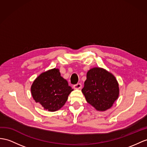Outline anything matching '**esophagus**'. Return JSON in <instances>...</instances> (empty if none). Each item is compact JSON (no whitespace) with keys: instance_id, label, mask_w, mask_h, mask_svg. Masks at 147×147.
Wrapping results in <instances>:
<instances>
[{"instance_id":"esophagus-1","label":"esophagus","mask_w":147,"mask_h":147,"mask_svg":"<svg viewBox=\"0 0 147 147\" xmlns=\"http://www.w3.org/2000/svg\"><path fill=\"white\" fill-rule=\"evenodd\" d=\"M74 89H80L82 88V84H77L76 85H74Z\"/></svg>"}]
</instances>
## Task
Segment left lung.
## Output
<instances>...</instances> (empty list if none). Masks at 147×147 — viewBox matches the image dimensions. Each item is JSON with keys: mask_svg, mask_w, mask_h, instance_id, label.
<instances>
[{"mask_svg": "<svg viewBox=\"0 0 147 147\" xmlns=\"http://www.w3.org/2000/svg\"><path fill=\"white\" fill-rule=\"evenodd\" d=\"M119 85L113 75L100 67H94L87 73L82 92L86 100L98 111L110 109L119 98Z\"/></svg>", "mask_w": 147, "mask_h": 147, "instance_id": "1", "label": "left lung"}]
</instances>
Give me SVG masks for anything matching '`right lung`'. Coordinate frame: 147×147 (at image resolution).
<instances>
[{"instance_id":"add662e5","label":"right lung","mask_w":147,"mask_h":147,"mask_svg":"<svg viewBox=\"0 0 147 147\" xmlns=\"http://www.w3.org/2000/svg\"><path fill=\"white\" fill-rule=\"evenodd\" d=\"M30 90L34 100L49 112L61 109L74 90L60 76L59 69L55 68L39 75L34 81Z\"/></svg>"}]
</instances>
